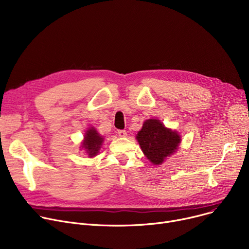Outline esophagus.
I'll use <instances>...</instances> for the list:
<instances>
[{
	"label": "esophagus",
	"mask_w": 249,
	"mask_h": 249,
	"mask_svg": "<svg viewBox=\"0 0 249 249\" xmlns=\"http://www.w3.org/2000/svg\"><path fill=\"white\" fill-rule=\"evenodd\" d=\"M118 135H119L120 137H126L127 132L125 131V130H119V131H118Z\"/></svg>",
	"instance_id": "esophagus-1"
}]
</instances>
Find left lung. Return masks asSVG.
<instances>
[{
    "label": "left lung",
    "mask_w": 249,
    "mask_h": 249,
    "mask_svg": "<svg viewBox=\"0 0 249 249\" xmlns=\"http://www.w3.org/2000/svg\"><path fill=\"white\" fill-rule=\"evenodd\" d=\"M136 139L147 160L155 165L161 164L175 153L181 140L177 131L166 128L159 119H148L143 123Z\"/></svg>",
    "instance_id": "1"
}]
</instances>
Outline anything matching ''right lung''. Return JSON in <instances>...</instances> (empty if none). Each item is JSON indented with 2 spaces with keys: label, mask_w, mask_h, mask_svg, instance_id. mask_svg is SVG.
I'll list each match as a JSON object with an SVG mask.
<instances>
[{
  "label": "right lung",
  "mask_w": 249,
  "mask_h": 249,
  "mask_svg": "<svg viewBox=\"0 0 249 249\" xmlns=\"http://www.w3.org/2000/svg\"><path fill=\"white\" fill-rule=\"evenodd\" d=\"M104 138L98 133L97 130L94 127H90L85 133L81 147L86 150L89 158H94L99 153Z\"/></svg>",
  "instance_id": "1"
}]
</instances>
